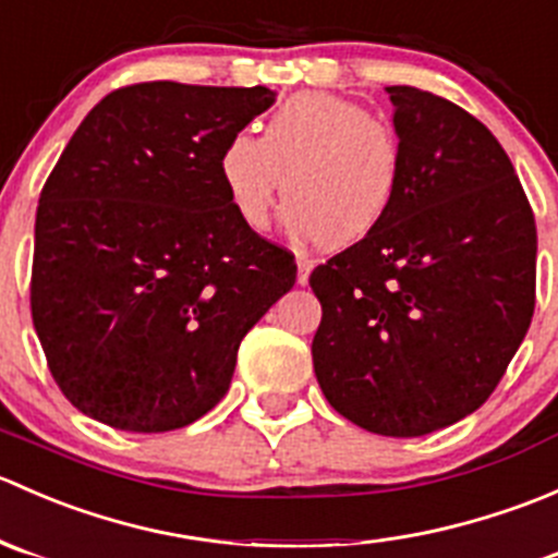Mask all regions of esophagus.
<instances>
[{
    "mask_svg": "<svg viewBox=\"0 0 558 558\" xmlns=\"http://www.w3.org/2000/svg\"><path fill=\"white\" fill-rule=\"evenodd\" d=\"M296 269H300V272H296V280H300V286H307V278H311V272H313L311 258H305V256L296 258Z\"/></svg>",
    "mask_w": 558,
    "mask_h": 558,
    "instance_id": "34e87169",
    "label": "esophagus"
}]
</instances>
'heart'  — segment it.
Returning <instances> with one entry per match:
<instances>
[{
    "label": "heart",
    "instance_id": "1",
    "mask_svg": "<svg viewBox=\"0 0 558 558\" xmlns=\"http://www.w3.org/2000/svg\"><path fill=\"white\" fill-rule=\"evenodd\" d=\"M218 172L245 227L262 232L283 191L291 232L324 247H351L391 216L408 150L397 126L364 105L307 92L269 112L262 137L232 134Z\"/></svg>",
    "mask_w": 558,
    "mask_h": 558
}]
</instances>
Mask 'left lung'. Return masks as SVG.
<instances>
[{
	"label": "left lung",
	"mask_w": 558,
	"mask_h": 558,
	"mask_svg": "<svg viewBox=\"0 0 558 558\" xmlns=\"http://www.w3.org/2000/svg\"><path fill=\"white\" fill-rule=\"evenodd\" d=\"M408 150L384 227L318 264L313 367L362 429L421 437L475 413L534 313L537 227L492 132L448 99L388 86Z\"/></svg>",
	"instance_id": "8db88e82"
}]
</instances>
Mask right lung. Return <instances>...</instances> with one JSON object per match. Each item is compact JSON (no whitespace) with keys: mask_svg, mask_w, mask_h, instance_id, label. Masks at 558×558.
<instances>
[{"mask_svg":"<svg viewBox=\"0 0 558 558\" xmlns=\"http://www.w3.org/2000/svg\"><path fill=\"white\" fill-rule=\"evenodd\" d=\"M272 102L264 86L134 83L66 143L39 194L32 320L81 413L140 435L194 424L294 286V253L240 221L218 172Z\"/></svg>","mask_w":558,"mask_h":558,"instance_id":"obj_1","label":"right lung"}]
</instances>
